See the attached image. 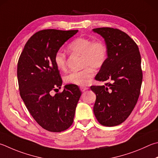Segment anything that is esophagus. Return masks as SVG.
<instances>
[{"instance_id": "34e87169", "label": "esophagus", "mask_w": 158, "mask_h": 158, "mask_svg": "<svg viewBox=\"0 0 158 158\" xmlns=\"http://www.w3.org/2000/svg\"><path fill=\"white\" fill-rule=\"evenodd\" d=\"M88 89V88L85 87V86H81L80 87V90H81V92H85V90H87Z\"/></svg>"}]
</instances>
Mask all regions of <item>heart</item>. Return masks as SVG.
Masks as SVG:
<instances>
[{"label": "heart", "mask_w": 158, "mask_h": 158, "mask_svg": "<svg viewBox=\"0 0 158 158\" xmlns=\"http://www.w3.org/2000/svg\"><path fill=\"white\" fill-rule=\"evenodd\" d=\"M70 54L81 55V70L70 72L64 77L67 84L76 85H85L94 76V70L101 68L107 59L106 45L101 40H94L88 37H78L68 45ZM54 62L57 69L64 71L66 68V55L61 50L54 54Z\"/></svg>", "instance_id": "obj_1"}]
</instances>
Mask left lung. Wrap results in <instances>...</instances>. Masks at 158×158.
Returning a JSON list of instances; mask_svg holds the SVG:
<instances>
[{
	"label": "left lung",
	"mask_w": 158,
	"mask_h": 158,
	"mask_svg": "<svg viewBox=\"0 0 158 158\" xmlns=\"http://www.w3.org/2000/svg\"><path fill=\"white\" fill-rule=\"evenodd\" d=\"M94 32L104 39L107 59L95 79L108 81L91 86L96 94L93 112L100 124L114 127L124 122L135 106L142 81L138 46L127 34L118 29L100 27Z\"/></svg>",
	"instance_id": "8db88e82"
}]
</instances>
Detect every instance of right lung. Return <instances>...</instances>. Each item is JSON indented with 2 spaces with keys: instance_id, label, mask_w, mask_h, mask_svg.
Instances as JSON below:
<instances>
[{
  "instance_id": "add662e5",
  "label": "right lung",
  "mask_w": 158,
  "mask_h": 158,
  "mask_svg": "<svg viewBox=\"0 0 158 158\" xmlns=\"http://www.w3.org/2000/svg\"><path fill=\"white\" fill-rule=\"evenodd\" d=\"M78 30H44L31 36L25 45L17 66V77L23 101L36 122L45 130L61 132L73 123L81 92L76 85H65L54 62V54Z\"/></svg>"
}]
</instances>
